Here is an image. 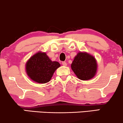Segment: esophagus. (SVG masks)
<instances>
[{"mask_svg": "<svg viewBox=\"0 0 123 123\" xmlns=\"http://www.w3.org/2000/svg\"><path fill=\"white\" fill-rule=\"evenodd\" d=\"M62 64H63V66H66L67 65V63H66V62H62Z\"/></svg>", "mask_w": 123, "mask_h": 123, "instance_id": "esophagus-1", "label": "esophagus"}]
</instances>
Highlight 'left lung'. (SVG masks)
<instances>
[{
  "label": "left lung",
  "mask_w": 123,
  "mask_h": 123,
  "mask_svg": "<svg viewBox=\"0 0 123 123\" xmlns=\"http://www.w3.org/2000/svg\"><path fill=\"white\" fill-rule=\"evenodd\" d=\"M71 67L78 78L87 80L94 77L98 66L93 56L86 52H79L75 56Z\"/></svg>",
  "instance_id": "obj_1"
}]
</instances>
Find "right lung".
I'll use <instances>...</instances> for the list:
<instances>
[{"instance_id": "right-lung-1", "label": "right lung", "mask_w": 123, "mask_h": 123, "mask_svg": "<svg viewBox=\"0 0 123 123\" xmlns=\"http://www.w3.org/2000/svg\"><path fill=\"white\" fill-rule=\"evenodd\" d=\"M60 66L59 62L52 61L45 52L38 51L26 63L25 70L27 76L34 82L46 83L50 81Z\"/></svg>"}]
</instances>
